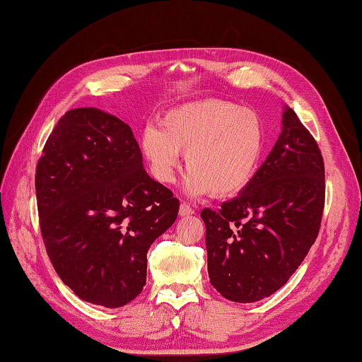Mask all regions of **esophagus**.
<instances>
[{
	"instance_id": "34e87169",
	"label": "esophagus",
	"mask_w": 362,
	"mask_h": 362,
	"mask_svg": "<svg viewBox=\"0 0 362 362\" xmlns=\"http://www.w3.org/2000/svg\"><path fill=\"white\" fill-rule=\"evenodd\" d=\"M195 214V210H193L190 207L189 202H181L180 206V216H189V215H193Z\"/></svg>"
}]
</instances>
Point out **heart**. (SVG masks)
<instances>
[{
    "label": "heart",
    "instance_id": "1",
    "mask_svg": "<svg viewBox=\"0 0 362 362\" xmlns=\"http://www.w3.org/2000/svg\"><path fill=\"white\" fill-rule=\"evenodd\" d=\"M266 144L259 117L224 100H201L167 110L160 126L141 132L139 151L161 184L175 181L186 153L182 189L190 197H233L257 175Z\"/></svg>",
    "mask_w": 362,
    "mask_h": 362
}]
</instances>
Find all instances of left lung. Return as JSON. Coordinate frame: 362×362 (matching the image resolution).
I'll return each mask as SVG.
<instances>
[{
	"instance_id": "8db88e82",
	"label": "left lung",
	"mask_w": 362,
	"mask_h": 362,
	"mask_svg": "<svg viewBox=\"0 0 362 362\" xmlns=\"http://www.w3.org/2000/svg\"><path fill=\"white\" fill-rule=\"evenodd\" d=\"M281 134L240 195L204 209L210 284L226 299L257 303L275 293L307 257L324 210L320 147L286 105Z\"/></svg>"
}]
</instances>
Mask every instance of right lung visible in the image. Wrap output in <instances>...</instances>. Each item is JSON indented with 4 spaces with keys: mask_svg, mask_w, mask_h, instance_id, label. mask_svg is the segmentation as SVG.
<instances>
[{
    "mask_svg": "<svg viewBox=\"0 0 362 362\" xmlns=\"http://www.w3.org/2000/svg\"><path fill=\"white\" fill-rule=\"evenodd\" d=\"M35 190L52 266L78 298L117 308L143 292L147 252L180 201L147 175L127 124L95 107L69 110L42 148Z\"/></svg>",
    "mask_w": 362,
    "mask_h": 362,
    "instance_id": "1",
    "label": "right lung"
}]
</instances>
